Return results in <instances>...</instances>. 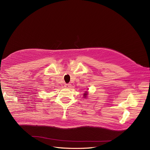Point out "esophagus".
Returning <instances> with one entry per match:
<instances>
[{
	"instance_id": "obj_1",
	"label": "esophagus",
	"mask_w": 150,
	"mask_h": 150,
	"mask_svg": "<svg viewBox=\"0 0 150 150\" xmlns=\"http://www.w3.org/2000/svg\"><path fill=\"white\" fill-rule=\"evenodd\" d=\"M71 87V85L70 83H66V84L65 85V88H70Z\"/></svg>"
}]
</instances>
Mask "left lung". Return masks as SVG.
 <instances>
[{"label":"left lung","mask_w":150,"mask_h":150,"mask_svg":"<svg viewBox=\"0 0 150 150\" xmlns=\"http://www.w3.org/2000/svg\"><path fill=\"white\" fill-rule=\"evenodd\" d=\"M87 95H88V93H87V91H85V93H84V94H83V98H87Z\"/></svg>","instance_id":"1"}]
</instances>
